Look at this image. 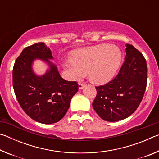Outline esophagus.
<instances>
[{
	"label": "esophagus",
	"mask_w": 159,
	"mask_h": 159,
	"mask_svg": "<svg viewBox=\"0 0 159 159\" xmlns=\"http://www.w3.org/2000/svg\"><path fill=\"white\" fill-rule=\"evenodd\" d=\"M85 86V83H79V89H83V88H84Z\"/></svg>",
	"instance_id": "34e87169"
}]
</instances>
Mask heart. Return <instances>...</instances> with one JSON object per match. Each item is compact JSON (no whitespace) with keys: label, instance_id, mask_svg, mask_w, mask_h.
Here are the masks:
<instances>
[{"label":"heart","instance_id":"1","mask_svg":"<svg viewBox=\"0 0 159 159\" xmlns=\"http://www.w3.org/2000/svg\"><path fill=\"white\" fill-rule=\"evenodd\" d=\"M121 60L119 48L104 43L78 51L72 59L74 64H66L65 68L74 79L88 74L93 83L104 84L114 77Z\"/></svg>","mask_w":159,"mask_h":159}]
</instances>
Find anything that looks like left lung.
Masks as SVG:
<instances>
[{
	"instance_id": "obj_1",
	"label": "left lung",
	"mask_w": 159,
	"mask_h": 159,
	"mask_svg": "<svg viewBox=\"0 0 159 159\" xmlns=\"http://www.w3.org/2000/svg\"><path fill=\"white\" fill-rule=\"evenodd\" d=\"M126 56L117 76L106 84L97 86L93 109L102 119L115 122L135 111L147 87V66L142 54L126 44Z\"/></svg>"
}]
</instances>
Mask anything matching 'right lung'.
I'll return each instance as SVG.
<instances>
[{
  "label": "right lung",
  "instance_id": "add662e5",
  "mask_svg": "<svg viewBox=\"0 0 159 159\" xmlns=\"http://www.w3.org/2000/svg\"><path fill=\"white\" fill-rule=\"evenodd\" d=\"M53 57L43 43L25 48L16 60L12 70V84L17 101L26 114L43 124H52L62 118L73 96L79 90L76 81L60 76L57 68L48 59ZM41 58L49 64L50 70L42 77L36 76L31 65Z\"/></svg>",
  "mask_w": 159,
  "mask_h": 159
}]
</instances>
